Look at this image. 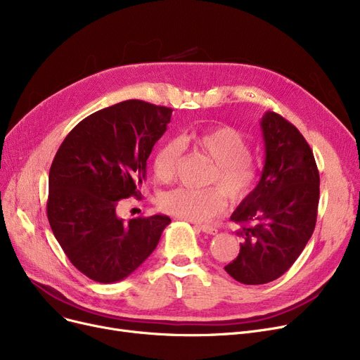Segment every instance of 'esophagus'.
<instances>
[{"label":"esophagus","instance_id":"obj_1","mask_svg":"<svg viewBox=\"0 0 360 360\" xmlns=\"http://www.w3.org/2000/svg\"><path fill=\"white\" fill-rule=\"evenodd\" d=\"M195 227H198L200 231H203V233H207V234H217L218 233V230L215 229V227H212V226H195Z\"/></svg>","mask_w":360,"mask_h":360}]
</instances>
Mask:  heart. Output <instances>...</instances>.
I'll return each instance as SVG.
<instances>
[{"label": "heart", "instance_id": "heart-1", "mask_svg": "<svg viewBox=\"0 0 360 360\" xmlns=\"http://www.w3.org/2000/svg\"><path fill=\"white\" fill-rule=\"evenodd\" d=\"M186 145L214 161L207 183L217 184L208 189L177 187L160 198L162 211L181 219L202 222L208 221L226 207V195L233 200L248 196L256 184L258 169L250 158V143L233 127L221 126L191 133L183 139ZM181 158V146L169 141L162 143L153 157V173L161 181H168L177 173Z\"/></svg>", "mask_w": 360, "mask_h": 360}]
</instances>
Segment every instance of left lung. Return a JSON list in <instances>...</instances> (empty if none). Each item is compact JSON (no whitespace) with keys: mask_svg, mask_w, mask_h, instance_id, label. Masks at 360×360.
I'll use <instances>...</instances> for the list:
<instances>
[{"mask_svg":"<svg viewBox=\"0 0 360 360\" xmlns=\"http://www.w3.org/2000/svg\"><path fill=\"white\" fill-rule=\"evenodd\" d=\"M265 164L261 180L231 214L240 252L224 266L243 284L277 280L295 264L316 224L319 173L302 133L277 112L261 120Z\"/></svg>","mask_w":360,"mask_h":360,"instance_id":"8db88e82","label":"left lung"}]
</instances>
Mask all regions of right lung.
<instances>
[{
	"label": "right lung",
	"instance_id": "1",
	"mask_svg": "<svg viewBox=\"0 0 360 360\" xmlns=\"http://www.w3.org/2000/svg\"><path fill=\"white\" fill-rule=\"evenodd\" d=\"M173 110L129 99L86 117L67 134L48 177L51 230L70 262L98 283L129 277L155 250L167 215H117L118 203L139 198L146 161Z\"/></svg>",
	"mask_w": 360,
	"mask_h": 360
}]
</instances>
